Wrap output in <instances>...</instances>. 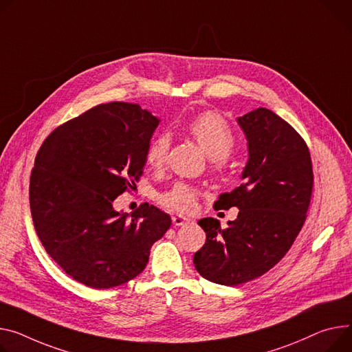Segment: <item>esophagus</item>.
Listing matches in <instances>:
<instances>
[{"instance_id": "esophagus-1", "label": "esophagus", "mask_w": 352, "mask_h": 352, "mask_svg": "<svg viewBox=\"0 0 352 352\" xmlns=\"http://www.w3.org/2000/svg\"><path fill=\"white\" fill-rule=\"evenodd\" d=\"M172 223H173V226L180 227V226H184V224L187 223V219L182 217V215H173V217H172Z\"/></svg>"}]
</instances>
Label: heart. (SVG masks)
<instances>
[{
  "instance_id": "b5f03b06",
  "label": "heart",
  "mask_w": 352,
  "mask_h": 352,
  "mask_svg": "<svg viewBox=\"0 0 352 352\" xmlns=\"http://www.w3.org/2000/svg\"><path fill=\"white\" fill-rule=\"evenodd\" d=\"M187 131L203 148V151L221 166L226 157L235 146V135L227 121L212 111H204L193 117L187 124ZM170 148V137L160 132L148 142L145 149L146 164L153 169L165 165ZM197 188L187 183H176L169 190L160 193L157 201L168 210L177 212H192L197 206Z\"/></svg>"
}]
</instances>
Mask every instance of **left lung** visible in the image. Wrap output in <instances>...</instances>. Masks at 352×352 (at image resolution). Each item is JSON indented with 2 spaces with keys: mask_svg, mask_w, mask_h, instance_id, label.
Listing matches in <instances>:
<instances>
[{
  "mask_svg": "<svg viewBox=\"0 0 352 352\" xmlns=\"http://www.w3.org/2000/svg\"><path fill=\"white\" fill-rule=\"evenodd\" d=\"M236 121L248 141V162L241 186L220 195L214 208L236 207L238 217L227 228L201 219L206 244L193 258L204 279L226 286L262 276L286 255L306 221L313 192L310 152L290 124L267 108Z\"/></svg>",
  "mask_w": 352,
  "mask_h": 352,
  "instance_id": "8db88e82",
  "label": "left lung"
}]
</instances>
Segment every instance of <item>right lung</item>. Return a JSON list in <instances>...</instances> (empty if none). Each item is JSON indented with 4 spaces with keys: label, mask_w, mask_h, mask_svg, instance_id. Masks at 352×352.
<instances>
[{
    "label": "right lung",
    "mask_w": 352,
    "mask_h": 352,
    "mask_svg": "<svg viewBox=\"0 0 352 352\" xmlns=\"http://www.w3.org/2000/svg\"><path fill=\"white\" fill-rule=\"evenodd\" d=\"M159 118L138 104H100L58 126L31 173L30 204L49 256L74 280L110 289L137 278L170 215L144 203L131 214L114 200L135 187Z\"/></svg>",
    "instance_id": "obj_1"
}]
</instances>
